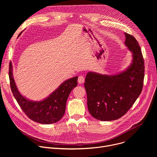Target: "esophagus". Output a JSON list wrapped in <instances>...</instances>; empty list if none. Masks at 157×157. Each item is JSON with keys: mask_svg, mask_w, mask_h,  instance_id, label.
<instances>
[{"mask_svg": "<svg viewBox=\"0 0 157 157\" xmlns=\"http://www.w3.org/2000/svg\"><path fill=\"white\" fill-rule=\"evenodd\" d=\"M78 82H79V84H82V83H84V81H85L84 77H83L82 76H79L78 77Z\"/></svg>", "mask_w": 157, "mask_h": 157, "instance_id": "34e87169", "label": "esophagus"}]
</instances>
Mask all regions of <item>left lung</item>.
I'll return each instance as SVG.
<instances>
[{"label": "left lung", "instance_id": "left-lung-1", "mask_svg": "<svg viewBox=\"0 0 157 157\" xmlns=\"http://www.w3.org/2000/svg\"><path fill=\"white\" fill-rule=\"evenodd\" d=\"M125 44L132 53V61L115 75L88 72L84 82L90 114L102 121L117 120L132 107L140 94L144 79V60L138 41L124 33Z\"/></svg>", "mask_w": 157, "mask_h": 157}]
</instances>
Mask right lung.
<instances>
[{
    "label": "right lung",
    "mask_w": 157,
    "mask_h": 157,
    "mask_svg": "<svg viewBox=\"0 0 157 157\" xmlns=\"http://www.w3.org/2000/svg\"><path fill=\"white\" fill-rule=\"evenodd\" d=\"M21 33L19 34V35ZM12 64H9V79L14 98L24 113L31 120L42 124L57 122L64 116L66 104L73 89L78 84V76L64 81L48 97L40 101H30L22 96L16 86L12 73Z\"/></svg>",
    "instance_id": "add662e5"
}]
</instances>
